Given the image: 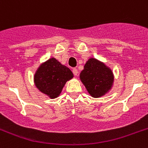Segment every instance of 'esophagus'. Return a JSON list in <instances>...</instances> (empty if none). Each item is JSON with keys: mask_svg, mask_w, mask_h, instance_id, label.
<instances>
[{"mask_svg": "<svg viewBox=\"0 0 148 148\" xmlns=\"http://www.w3.org/2000/svg\"><path fill=\"white\" fill-rule=\"evenodd\" d=\"M72 71H73V74H74L75 76H77V75L78 74V71H77V68H73Z\"/></svg>", "mask_w": 148, "mask_h": 148, "instance_id": "1", "label": "esophagus"}]
</instances>
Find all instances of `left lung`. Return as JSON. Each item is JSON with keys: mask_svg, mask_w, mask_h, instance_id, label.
Segmentation results:
<instances>
[{"mask_svg": "<svg viewBox=\"0 0 148 148\" xmlns=\"http://www.w3.org/2000/svg\"><path fill=\"white\" fill-rule=\"evenodd\" d=\"M80 77L89 94L94 97H101L106 94L114 81L111 71L95 58L87 61Z\"/></svg>", "mask_w": 148, "mask_h": 148, "instance_id": "obj_1", "label": "left lung"}]
</instances>
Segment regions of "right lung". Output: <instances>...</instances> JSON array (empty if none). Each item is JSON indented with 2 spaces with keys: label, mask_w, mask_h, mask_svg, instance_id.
Listing matches in <instances>:
<instances>
[{
  "label": "right lung",
  "mask_w": 148,
  "mask_h": 148,
  "mask_svg": "<svg viewBox=\"0 0 148 148\" xmlns=\"http://www.w3.org/2000/svg\"><path fill=\"white\" fill-rule=\"evenodd\" d=\"M74 77L71 71L59 61L51 58L40 65L34 75L37 88L51 98L60 95L65 83Z\"/></svg>",
  "instance_id": "add662e5"
}]
</instances>
